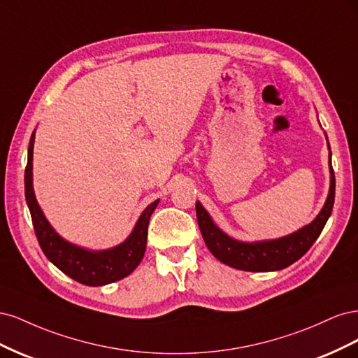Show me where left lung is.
<instances>
[{
  "label": "left lung",
  "instance_id": "1",
  "mask_svg": "<svg viewBox=\"0 0 358 358\" xmlns=\"http://www.w3.org/2000/svg\"><path fill=\"white\" fill-rule=\"evenodd\" d=\"M330 173V192L320 215L309 225L303 227L301 230L276 241L257 243L237 242L231 239V237L224 234L218 227L213 224L209 213L206 212L203 206L197 201V222L209 251L215 255V258H218L224 264L239 270H246V272H272V270L285 268L289 264L296 263L299 258H301L309 251V248L313 245V242L318 239V236L321 234L324 225H326L333 210L336 179L331 167V154Z\"/></svg>",
  "mask_w": 358,
  "mask_h": 358
}]
</instances>
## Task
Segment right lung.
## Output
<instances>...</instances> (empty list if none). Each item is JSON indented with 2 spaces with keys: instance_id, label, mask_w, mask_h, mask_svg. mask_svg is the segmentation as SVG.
<instances>
[{
  "instance_id": "obj_1",
  "label": "right lung",
  "mask_w": 358,
  "mask_h": 358,
  "mask_svg": "<svg viewBox=\"0 0 358 358\" xmlns=\"http://www.w3.org/2000/svg\"><path fill=\"white\" fill-rule=\"evenodd\" d=\"M32 146H34V133L31 136L28 146V162L25 167V197L41 251L45 252V255L61 272L83 285H106L128 276L142 262L145 255L148 225L150 215L154 213L157 208L158 200L149 204L143 210L131 236L119 246L100 252H91L74 246L61 239L53 231L36 201L34 189H32Z\"/></svg>"
}]
</instances>
